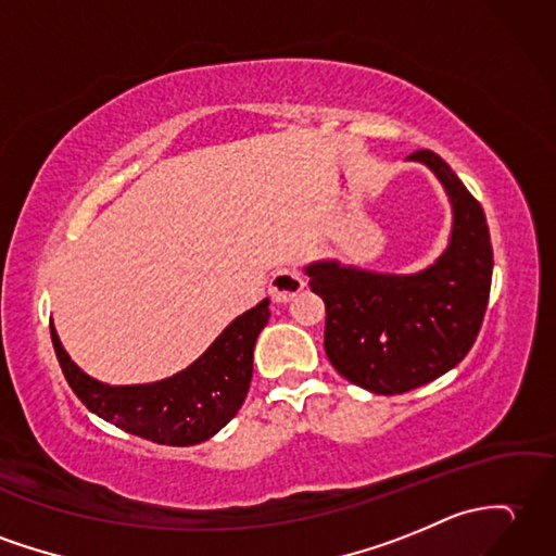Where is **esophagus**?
Masks as SVG:
<instances>
[{"label": "esophagus", "instance_id": "esophagus-1", "mask_svg": "<svg viewBox=\"0 0 556 556\" xmlns=\"http://www.w3.org/2000/svg\"><path fill=\"white\" fill-rule=\"evenodd\" d=\"M305 289V279L299 267H281L269 279V295L275 303H289Z\"/></svg>", "mask_w": 556, "mask_h": 556}]
</instances>
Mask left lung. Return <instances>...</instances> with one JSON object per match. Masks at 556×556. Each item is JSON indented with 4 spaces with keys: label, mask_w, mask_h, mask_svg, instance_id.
<instances>
[{
    "label": "left lung",
    "mask_w": 556,
    "mask_h": 556,
    "mask_svg": "<svg viewBox=\"0 0 556 556\" xmlns=\"http://www.w3.org/2000/svg\"><path fill=\"white\" fill-rule=\"evenodd\" d=\"M407 161L424 163L453 205L450 243L417 275H381L321 261L305 267L327 307L325 351L341 377L395 395L457 367L483 325L493 247L481 203L438 153L419 149Z\"/></svg>",
    "instance_id": "1"
}]
</instances>
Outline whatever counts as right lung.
Wrapping results in <instances>:
<instances>
[{
    "label": "right lung",
    "instance_id": "right-lung-1",
    "mask_svg": "<svg viewBox=\"0 0 556 556\" xmlns=\"http://www.w3.org/2000/svg\"><path fill=\"white\" fill-rule=\"evenodd\" d=\"M267 305L265 299L239 315L187 369L144 386H109L87 377L63 351L54 327L51 343L63 377L89 412L151 443L185 447L208 441L247 400L253 348L269 319Z\"/></svg>",
    "mask_w": 556,
    "mask_h": 556
}]
</instances>
